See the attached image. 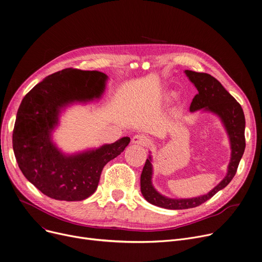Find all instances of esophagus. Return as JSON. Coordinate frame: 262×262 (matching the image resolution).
Instances as JSON below:
<instances>
[{
	"mask_svg": "<svg viewBox=\"0 0 262 262\" xmlns=\"http://www.w3.org/2000/svg\"><path fill=\"white\" fill-rule=\"evenodd\" d=\"M148 142V139L144 135H135L132 139L133 144H138V145H145Z\"/></svg>",
	"mask_w": 262,
	"mask_h": 262,
	"instance_id": "obj_1",
	"label": "esophagus"
}]
</instances>
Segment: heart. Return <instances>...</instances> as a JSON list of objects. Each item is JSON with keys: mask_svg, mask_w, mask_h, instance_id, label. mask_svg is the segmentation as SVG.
Masks as SVG:
<instances>
[{"mask_svg": "<svg viewBox=\"0 0 262 262\" xmlns=\"http://www.w3.org/2000/svg\"><path fill=\"white\" fill-rule=\"evenodd\" d=\"M175 96V94L173 93V92H171V91H168V92H164V94H163V100L166 101V102H169V101H171L173 98Z\"/></svg>", "mask_w": 262, "mask_h": 262, "instance_id": "1", "label": "heart"}]
</instances>
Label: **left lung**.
Listing matches in <instances>:
<instances>
[{
  "instance_id": "left-lung-1",
  "label": "left lung",
  "mask_w": 262,
  "mask_h": 262,
  "mask_svg": "<svg viewBox=\"0 0 262 262\" xmlns=\"http://www.w3.org/2000/svg\"><path fill=\"white\" fill-rule=\"evenodd\" d=\"M185 73L198 89V94L190 105V112L195 113L203 109V112H208L217 116L227 133L231 153L227 173L223 180L207 194L191 199H171L159 193L152 183V156L148 155L140 177L141 193L148 203L166 209L193 208L211 199L216 192L225 188L231 182L245 148V118L241 105L222 86L221 82L210 74L190 70H185Z\"/></svg>"
}]
</instances>
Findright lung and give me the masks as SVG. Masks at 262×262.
<instances>
[{
	"label": "right lung",
	"instance_id": "1",
	"mask_svg": "<svg viewBox=\"0 0 262 262\" xmlns=\"http://www.w3.org/2000/svg\"><path fill=\"white\" fill-rule=\"evenodd\" d=\"M108 76L100 71L64 69L47 76L21 102L12 133V147L26 180L47 196L82 201L94 193L105 164L119 156L130 138L64 154L53 142L61 112L75 103L100 99Z\"/></svg>",
	"mask_w": 262,
	"mask_h": 262
}]
</instances>
